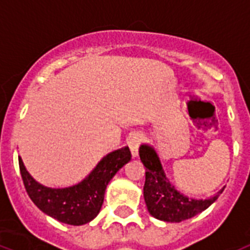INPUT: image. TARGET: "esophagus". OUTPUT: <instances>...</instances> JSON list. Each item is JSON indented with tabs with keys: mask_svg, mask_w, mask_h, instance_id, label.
Listing matches in <instances>:
<instances>
[{
	"mask_svg": "<svg viewBox=\"0 0 250 250\" xmlns=\"http://www.w3.org/2000/svg\"><path fill=\"white\" fill-rule=\"evenodd\" d=\"M142 142V135L140 134H134L133 137L130 138L127 144H129V148L131 150V154L133 157H138V149H139V144Z\"/></svg>",
	"mask_w": 250,
	"mask_h": 250,
	"instance_id": "34e87169",
	"label": "esophagus"
}]
</instances>
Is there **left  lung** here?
Here are the masks:
<instances>
[{"label": "left lung", "mask_w": 250, "mask_h": 250, "mask_svg": "<svg viewBox=\"0 0 250 250\" xmlns=\"http://www.w3.org/2000/svg\"><path fill=\"white\" fill-rule=\"evenodd\" d=\"M142 164L146 167V183L143 194L148 212L154 218L165 222H181L194 217L207 209L213 203L225 188L218 190L213 197L207 199L189 198L177 190L166 176L157 152L149 144L139 147Z\"/></svg>", "instance_id": "left-lung-1"}]
</instances>
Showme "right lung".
<instances>
[{
	"label": "right lung",
	"mask_w": 250,
	"mask_h": 250,
	"mask_svg": "<svg viewBox=\"0 0 250 250\" xmlns=\"http://www.w3.org/2000/svg\"><path fill=\"white\" fill-rule=\"evenodd\" d=\"M130 160L129 147L113 150L97 164L84 180L67 188H48L39 184L26 171L20 157L19 166L26 193L43 213L63 224L80 226L90 222L100 213L107 185Z\"/></svg>",
	"instance_id": "1"
}]
</instances>
